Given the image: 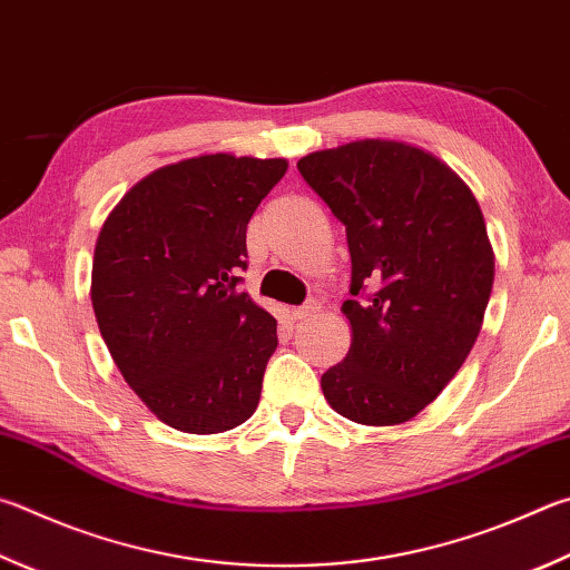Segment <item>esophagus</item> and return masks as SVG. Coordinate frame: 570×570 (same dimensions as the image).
Returning a JSON list of instances; mask_svg holds the SVG:
<instances>
[{"mask_svg": "<svg viewBox=\"0 0 570 570\" xmlns=\"http://www.w3.org/2000/svg\"><path fill=\"white\" fill-rule=\"evenodd\" d=\"M321 312V306L316 304V302H308V304H304V306H298V308H292V316L296 318V321H306V318H312V316H316Z\"/></svg>", "mask_w": 570, "mask_h": 570, "instance_id": "34e87169", "label": "esophagus"}]
</instances>
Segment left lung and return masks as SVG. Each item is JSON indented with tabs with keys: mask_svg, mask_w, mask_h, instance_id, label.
<instances>
[{
	"mask_svg": "<svg viewBox=\"0 0 570 570\" xmlns=\"http://www.w3.org/2000/svg\"><path fill=\"white\" fill-rule=\"evenodd\" d=\"M346 226L351 348L321 376L328 406L364 426H399L449 386L479 338L493 288L481 206L436 154L358 139L298 159Z\"/></svg>",
	"mask_w": 570,
	"mask_h": 570,
	"instance_id": "8db88e82",
	"label": "left lung"
}]
</instances>
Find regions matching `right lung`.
Returning a JSON list of instances; mask_svg holds the SVG:
<instances>
[{"instance_id":"obj_1","label":"right lung","mask_w":570,"mask_h":570,"mask_svg":"<svg viewBox=\"0 0 570 570\" xmlns=\"http://www.w3.org/2000/svg\"><path fill=\"white\" fill-rule=\"evenodd\" d=\"M286 159L202 154L121 196L91 262V306L114 364L167 426L224 433L258 406L276 318L242 292L246 224Z\"/></svg>"}]
</instances>
